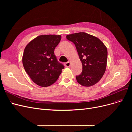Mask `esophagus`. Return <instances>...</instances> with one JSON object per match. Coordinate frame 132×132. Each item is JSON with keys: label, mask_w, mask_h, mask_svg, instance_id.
I'll use <instances>...</instances> for the list:
<instances>
[{"label": "esophagus", "mask_w": 132, "mask_h": 132, "mask_svg": "<svg viewBox=\"0 0 132 132\" xmlns=\"http://www.w3.org/2000/svg\"><path fill=\"white\" fill-rule=\"evenodd\" d=\"M64 65L66 67H69L70 65V62H68L65 63Z\"/></svg>", "instance_id": "esophagus-1"}]
</instances>
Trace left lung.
Segmentation results:
<instances>
[{"label":"left lung","mask_w":132,"mask_h":132,"mask_svg":"<svg viewBox=\"0 0 132 132\" xmlns=\"http://www.w3.org/2000/svg\"><path fill=\"white\" fill-rule=\"evenodd\" d=\"M66 38L75 45L82 63V72L76 77L78 82L85 87L96 84L106 71L107 61L106 46L97 37L82 32L68 35Z\"/></svg>","instance_id":"1"}]
</instances>
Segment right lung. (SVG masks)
Segmentation results:
<instances>
[{"label":"right lung","mask_w":132,"mask_h":132,"mask_svg":"<svg viewBox=\"0 0 132 132\" xmlns=\"http://www.w3.org/2000/svg\"><path fill=\"white\" fill-rule=\"evenodd\" d=\"M61 35H40L27 44L22 55V64L27 74L35 84L42 87L57 80L64 65L54 55Z\"/></svg>","instance_id":"obj_1"}]
</instances>
